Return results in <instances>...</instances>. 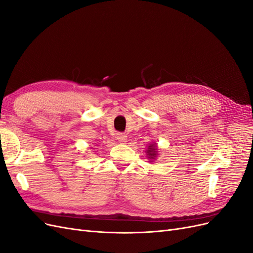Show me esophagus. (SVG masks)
Segmentation results:
<instances>
[{"label":"esophagus","instance_id":"1","mask_svg":"<svg viewBox=\"0 0 253 253\" xmlns=\"http://www.w3.org/2000/svg\"><path fill=\"white\" fill-rule=\"evenodd\" d=\"M116 138H117V140H118L119 142L125 143V142H126V140H127V136H126V134H124V133H118L117 136H116Z\"/></svg>","mask_w":253,"mask_h":253}]
</instances>
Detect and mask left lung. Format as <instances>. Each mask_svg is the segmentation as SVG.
Listing matches in <instances>:
<instances>
[{
    "mask_svg": "<svg viewBox=\"0 0 253 253\" xmlns=\"http://www.w3.org/2000/svg\"><path fill=\"white\" fill-rule=\"evenodd\" d=\"M145 154H147L148 159L150 163H153V160H156L158 157V148L156 143H151L148 145V149L145 150Z\"/></svg>",
    "mask_w": 253,
    "mask_h": 253,
    "instance_id": "obj_1",
    "label": "left lung"
}]
</instances>
